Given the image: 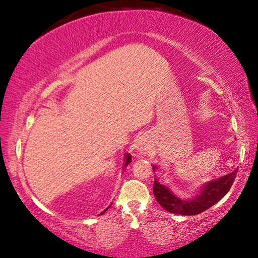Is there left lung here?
<instances>
[{
    "mask_svg": "<svg viewBox=\"0 0 258 258\" xmlns=\"http://www.w3.org/2000/svg\"><path fill=\"white\" fill-rule=\"evenodd\" d=\"M155 171L156 167L153 165ZM237 170L230 172V174L222 176L220 178L213 179L201 186L200 192L196 194L191 200H182L175 195L168 186L161 184L155 178L154 181V196L158 204L169 213L177 215H186L192 216L203 213L216 204L218 201L227 195L230 190L232 183L235 181Z\"/></svg>",
    "mask_w": 258,
    "mask_h": 258,
    "instance_id": "obj_1",
    "label": "left lung"
}]
</instances>
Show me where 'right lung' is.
I'll list each match as a JSON object with an SVG mask.
<instances>
[{"instance_id": "1", "label": "right lung", "mask_w": 258, "mask_h": 258, "mask_svg": "<svg viewBox=\"0 0 258 258\" xmlns=\"http://www.w3.org/2000/svg\"><path fill=\"white\" fill-rule=\"evenodd\" d=\"M130 162H132V156H130L129 154H126V155H125V163H124V167H126V165H128V164L130 163ZM108 209H109V207H108L105 210H103V213H101V214H104L105 211H107Z\"/></svg>"}]
</instances>
